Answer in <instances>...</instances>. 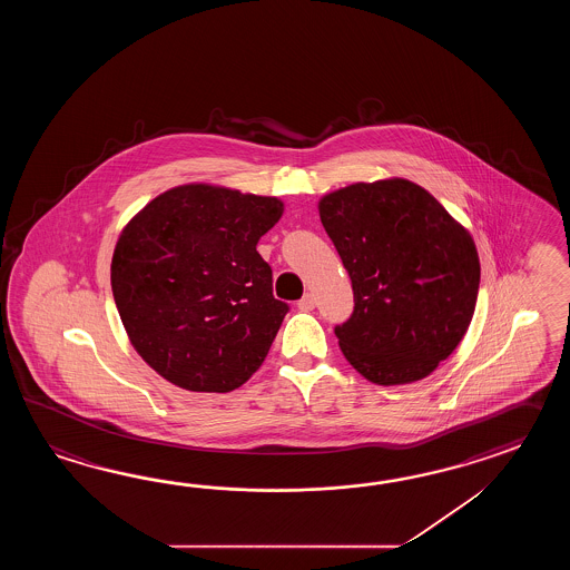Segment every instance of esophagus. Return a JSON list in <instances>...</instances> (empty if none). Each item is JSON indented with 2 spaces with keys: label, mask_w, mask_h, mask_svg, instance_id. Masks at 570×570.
Returning a JSON list of instances; mask_svg holds the SVG:
<instances>
[{
  "label": "esophagus",
  "mask_w": 570,
  "mask_h": 570,
  "mask_svg": "<svg viewBox=\"0 0 570 570\" xmlns=\"http://www.w3.org/2000/svg\"><path fill=\"white\" fill-rule=\"evenodd\" d=\"M297 307H299L302 312H312V309L315 307L314 295H312V293H305L302 299L297 302Z\"/></svg>",
  "instance_id": "obj_1"
}]
</instances>
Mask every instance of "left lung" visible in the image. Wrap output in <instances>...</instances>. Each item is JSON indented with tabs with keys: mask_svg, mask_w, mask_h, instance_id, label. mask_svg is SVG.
Returning a JSON list of instances; mask_svg holds the SVG:
<instances>
[{
	"mask_svg": "<svg viewBox=\"0 0 570 570\" xmlns=\"http://www.w3.org/2000/svg\"><path fill=\"white\" fill-rule=\"evenodd\" d=\"M320 219L348 271L354 312L340 351L371 383L430 375L473 320L481 265L473 236L407 179L354 183L324 195Z\"/></svg>",
	"mask_w": 570,
	"mask_h": 570,
	"instance_id": "left-lung-1",
	"label": "left lung"
}]
</instances>
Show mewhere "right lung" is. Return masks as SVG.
Listing matches in <instances>:
<instances>
[{"label": "right lung", "instance_id": "obj_1", "mask_svg": "<svg viewBox=\"0 0 570 570\" xmlns=\"http://www.w3.org/2000/svg\"><path fill=\"white\" fill-rule=\"evenodd\" d=\"M283 216L277 197L189 183L121 230L111 291L134 351L177 387L228 393L267 358L289 312L256 244Z\"/></svg>", "mask_w": 570, "mask_h": 570}]
</instances>
